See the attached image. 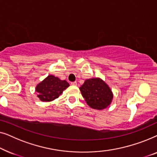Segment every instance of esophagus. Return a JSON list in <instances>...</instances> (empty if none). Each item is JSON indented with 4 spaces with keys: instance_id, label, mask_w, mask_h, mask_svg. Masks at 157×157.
<instances>
[{
    "instance_id": "1",
    "label": "esophagus",
    "mask_w": 157,
    "mask_h": 157,
    "mask_svg": "<svg viewBox=\"0 0 157 157\" xmlns=\"http://www.w3.org/2000/svg\"><path fill=\"white\" fill-rule=\"evenodd\" d=\"M71 84L73 85V86H76L77 85V83H76V81H74V82L71 83Z\"/></svg>"
}]
</instances>
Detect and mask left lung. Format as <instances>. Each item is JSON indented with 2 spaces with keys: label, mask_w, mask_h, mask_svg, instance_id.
<instances>
[{
  "label": "left lung",
  "mask_w": 157,
  "mask_h": 157,
  "mask_svg": "<svg viewBox=\"0 0 157 157\" xmlns=\"http://www.w3.org/2000/svg\"><path fill=\"white\" fill-rule=\"evenodd\" d=\"M79 89L86 104L94 109L102 110L112 102V91L104 81L98 77L86 79Z\"/></svg>",
  "instance_id": "left-lung-1"
}]
</instances>
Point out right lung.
<instances>
[{"mask_svg":"<svg viewBox=\"0 0 157 157\" xmlns=\"http://www.w3.org/2000/svg\"><path fill=\"white\" fill-rule=\"evenodd\" d=\"M69 86V83L66 80H61L57 76L48 75L38 83L35 90L38 93L37 97L41 101L48 102L59 98Z\"/></svg>","mask_w":157,"mask_h":157,"instance_id":"obj_1","label":"right lung"}]
</instances>
